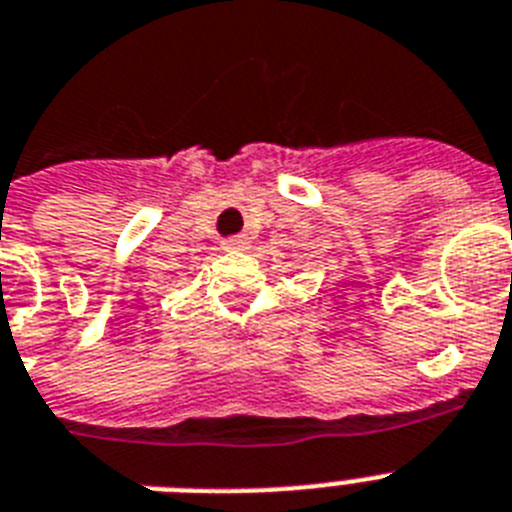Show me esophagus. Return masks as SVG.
<instances>
[{
	"instance_id": "34e87169",
	"label": "esophagus",
	"mask_w": 512,
	"mask_h": 512,
	"mask_svg": "<svg viewBox=\"0 0 512 512\" xmlns=\"http://www.w3.org/2000/svg\"><path fill=\"white\" fill-rule=\"evenodd\" d=\"M223 249L226 252H242V249H247V239L244 236H231V239L223 242Z\"/></svg>"
}]
</instances>
